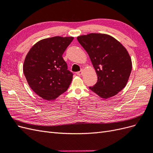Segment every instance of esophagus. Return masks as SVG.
Masks as SVG:
<instances>
[{
  "instance_id": "obj_1",
  "label": "esophagus",
  "mask_w": 153,
  "mask_h": 153,
  "mask_svg": "<svg viewBox=\"0 0 153 153\" xmlns=\"http://www.w3.org/2000/svg\"><path fill=\"white\" fill-rule=\"evenodd\" d=\"M82 72H83V69H81V70L80 71H78V72H76V74L77 75H82Z\"/></svg>"
}]
</instances>
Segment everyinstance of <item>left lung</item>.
I'll use <instances>...</instances> for the list:
<instances>
[{"instance_id":"8db88e82","label":"left lung","mask_w":153,"mask_h":153,"mask_svg":"<svg viewBox=\"0 0 153 153\" xmlns=\"http://www.w3.org/2000/svg\"><path fill=\"white\" fill-rule=\"evenodd\" d=\"M91 60L97 76L89 89L105 99L117 94L126 86L131 71V60L126 49L113 37L92 33L77 38Z\"/></svg>"}]
</instances>
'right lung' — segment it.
<instances>
[{
  "label": "right lung",
  "mask_w": 153,
  "mask_h": 153,
  "mask_svg": "<svg viewBox=\"0 0 153 153\" xmlns=\"http://www.w3.org/2000/svg\"><path fill=\"white\" fill-rule=\"evenodd\" d=\"M73 37L55 36L38 41L26 55L23 67L31 89L41 98L53 100L66 92L73 74L68 69L62 54Z\"/></svg>",
  "instance_id": "obj_1"
}]
</instances>
